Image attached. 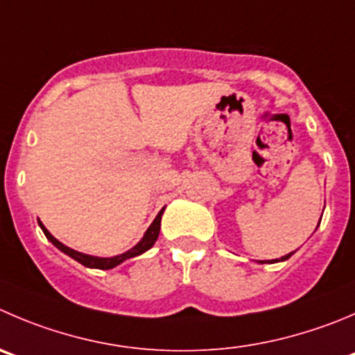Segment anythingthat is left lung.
Here are the masks:
<instances>
[{"instance_id":"8db88e82","label":"left lung","mask_w":355,"mask_h":355,"mask_svg":"<svg viewBox=\"0 0 355 355\" xmlns=\"http://www.w3.org/2000/svg\"><path fill=\"white\" fill-rule=\"evenodd\" d=\"M319 223H320V221H319ZM317 226H319V225H317ZM291 254H293V252H289V254L282 256L281 259H266V261H258V263H277V261H286V259L291 258Z\"/></svg>"}]
</instances>
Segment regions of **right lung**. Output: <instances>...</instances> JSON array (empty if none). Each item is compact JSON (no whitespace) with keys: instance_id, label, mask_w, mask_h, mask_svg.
Returning a JSON list of instances; mask_svg holds the SVG:
<instances>
[{"instance_id":"1","label":"right lung","mask_w":355,"mask_h":355,"mask_svg":"<svg viewBox=\"0 0 355 355\" xmlns=\"http://www.w3.org/2000/svg\"><path fill=\"white\" fill-rule=\"evenodd\" d=\"M164 209L158 212L157 218L153 219V223H151V225L148 226V230L144 232L143 239H141V241L137 242L132 249L121 252V254H118V256H111V258H99V256H90V254H83V252H80V251H74V249L67 248V245H64L62 242L57 241V239L53 237L49 230H46L45 225H43L40 219H38V225H40V228L43 230V234H45V237L49 239V241L52 242V244L55 245L59 251H62L64 254L71 256V258L76 259L78 263H82V265L87 266V268L110 270V268H114V266H118L120 263H123L125 259H130V258H134V256L143 254V252H146L148 249L153 248L155 242H157V239H158V234H160V221H162V214H164Z\"/></svg>"}]
</instances>
